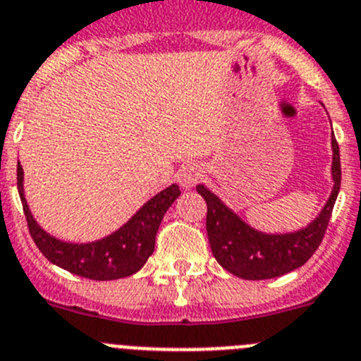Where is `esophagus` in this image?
I'll use <instances>...</instances> for the list:
<instances>
[{"label":"esophagus","instance_id":"esophagus-1","mask_svg":"<svg viewBox=\"0 0 361 361\" xmlns=\"http://www.w3.org/2000/svg\"><path fill=\"white\" fill-rule=\"evenodd\" d=\"M201 176H203V171H201L200 165L187 164L185 167H181L180 174H178V181L183 188H192L201 180Z\"/></svg>","mask_w":361,"mask_h":361}]
</instances>
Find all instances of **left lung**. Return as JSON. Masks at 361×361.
<instances>
[{"label":"left lung","instance_id":"8db88e82","mask_svg":"<svg viewBox=\"0 0 361 361\" xmlns=\"http://www.w3.org/2000/svg\"><path fill=\"white\" fill-rule=\"evenodd\" d=\"M334 187L317 219L293 233H262L248 226L204 185L196 190L207 201V233L214 257L226 271L246 281L281 277L300 268L320 246L338 196L342 167L338 142L333 136Z\"/></svg>","mask_w":361,"mask_h":361}]
</instances>
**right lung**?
I'll use <instances>...</instances> for the list:
<instances>
[{
  "label": "right lung",
  "instance_id": "obj_1",
  "mask_svg": "<svg viewBox=\"0 0 361 361\" xmlns=\"http://www.w3.org/2000/svg\"><path fill=\"white\" fill-rule=\"evenodd\" d=\"M18 190L23 212L27 217L28 232L39 252L59 268L92 281H115L136 274L147 262L149 255L154 252V241L161 219L169 207L181 194L178 185H171L151 197L124 226H120L111 235L95 243L73 245L48 235L35 223L23 194L21 165H18Z\"/></svg>",
  "mask_w": 361,
  "mask_h": 361
}]
</instances>
